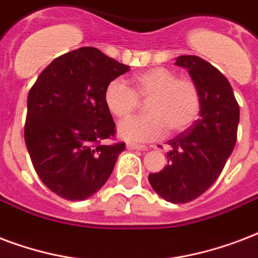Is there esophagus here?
Here are the masks:
<instances>
[{
  "instance_id": "esophagus-1",
  "label": "esophagus",
  "mask_w": 258,
  "mask_h": 258,
  "mask_svg": "<svg viewBox=\"0 0 258 258\" xmlns=\"http://www.w3.org/2000/svg\"><path fill=\"white\" fill-rule=\"evenodd\" d=\"M126 148L129 151H147V147H144V145H137V144H127Z\"/></svg>"
}]
</instances>
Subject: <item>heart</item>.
Segmentation results:
<instances>
[{"instance_id":"b5f03b06","label":"heart","mask_w":258,"mask_h":258,"mask_svg":"<svg viewBox=\"0 0 258 258\" xmlns=\"http://www.w3.org/2000/svg\"><path fill=\"white\" fill-rule=\"evenodd\" d=\"M135 90L122 79L111 81L105 89V103L110 113L123 118L148 99L149 114L135 115L118 125L121 139L148 143L163 139L167 132L181 133L197 121L201 111V93L191 79L177 78L167 67H152L133 75Z\"/></svg>"}]
</instances>
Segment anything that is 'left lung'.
Here are the masks:
<instances>
[{"instance_id":"8db88e82","label":"left lung","mask_w":258,"mask_h":258,"mask_svg":"<svg viewBox=\"0 0 258 258\" xmlns=\"http://www.w3.org/2000/svg\"><path fill=\"white\" fill-rule=\"evenodd\" d=\"M175 64L188 71L201 93L199 119L172 140L168 164L149 173V183L164 201L188 203L210 188L234 149L239 106L221 71L199 56H177Z\"/></svg>"}]
</instances>
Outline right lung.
<instances>
[{
    "mask_svg": "<svg viewBox=\"0 0 258 258\" xmlns=\"http://www.w3.org/2000/svg\"><path fill=\"white\" fill-rule=\"evenodd\" d=\"M129 66L83 47L44 69L28 94L25 144L44 184L67 201L102 188L125 144L99 145L115 133L105 89Z\"/></svg>",
    "mask_w": 258,
    "mask_h": 258,
    "instance_id": "right-lung-1",
    "label": "right lung"
}]
</instances>
